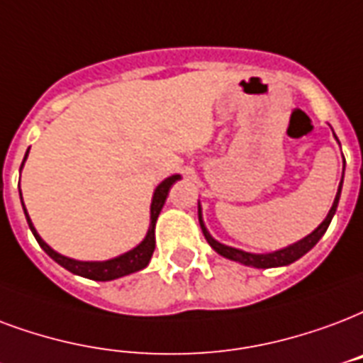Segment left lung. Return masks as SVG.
<instances>
[{"label": "left lung", "instance_id": "left-lung-1", "mask_svg": "<svg viewBox=\"0 0 363 363\" xmlns=\"http://www.w3.org/2000/svg\"><path fill=\"white\" fill-rule=\"evenodd\" d=\"M341 188H342V179H341V184H339V190H337L335 200H333V206H331V209H329L328 213V217L323 218V223L318 226L316 230L312 232V234H308L306 238H303V240H298L297 243L289 245V247L280 249V251H274V253H247V251H242V249L228 247V245H225V243L217 242L215 238H211V234L207 232L206 225H203V218H201V207H200V209H198V217H200L201 232H203L207 243L217 251L218 255L226 257V259H230V261L242 262V264H245V267H255V268L287 267V264H291V262H295L297 259H301L304 253H308V251H311L318 242H320V238L325 234L329 223H331V218H333V215H335L337 206H339Z\"/></svg>", "mask_w": 363, "mask_h": 363}]
</instances>
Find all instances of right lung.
<instances>
[{
	"label": "right lung",
	"instance_id": "obj_1",
	"mask_svg": "<svg viewBox=\"0 0 363 363\" xmlns=\"http://www.w3.org/2000/svg\"><path fill=\"white\" fill-rule=\"evenodd\" d=\"M28 156V152H26ZM26 156L22 160V165L26 162ZM21 165V169H22ZM181 179V175H171L167 177L165 181L160 182L156 188V192H154V198H152V206H150V226H148V232H146V238L143 242L138 243L137 247H133L131 251H127L123 255L114 257V259H110V261H76V259H70V257H65L57 253L55 249H51L47 245L41 236L38 234V230L32 225V220L28 217L26 207H24V201H22V209H24V215H26L28 226H30V230L34 234V238L40 243V247L45 251L47 255L51 257L52 261L59 262L60 267L66 268V270H70L72 274H77V276H83V278H89V280H96V281H110L116 280V278H121V276H127V274L138 272V270H143L145 267H148V262L152 259V253H154V247H156V236H154V228H156V220L157 215L162 211L163 203L167 200V194H169V188L175 184L177 181ZM21 190V188H18Z\"/></svg>",
	"mask_w": 363,
	"mask_h": 363
}]
</instances>
